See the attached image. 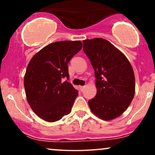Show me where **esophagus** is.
Instances as JSON below:
<instances>
[{
    "instance_id": "1",
    "label": "esophagus",
    "mask_w": 155,
    "mask_h": 155,
    "mask_svg": "<svg viewBox=\"0 0 155 155\" xmlns=\"http://www.w3.org/2000/svg\"><path fill=\"white\" fill-rule=\"evenodd\" d=\"M80 90H81V92L82 91H84V88H85V87L84 86H80Z\"/></svg>"
}]
</instances>
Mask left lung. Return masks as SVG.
Segmentation results:
<instances>
[{
	"mask_svg": "<svg viewBox=\"0 0 155 155\" xmlns=\"http://www.w3.org/2000/svg\"><path fill=\"white\" fill-rule=\"evenodd\" d=\"M83 51L95 71L97 94L88 101L92 113L111 120L128 108L135 94V76L129 60L109 41L101 38L83 41Z\"/></svg>",
	"mask_w": 155,
	"mask_h": 155,
	"instance_id": "1",
	"label": "left lung"
}]
</instances>
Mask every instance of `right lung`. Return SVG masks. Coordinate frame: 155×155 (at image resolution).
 Segmentation results:
<instances>
[{
  "label": "right lung",
  "mask_w": 155,
  "mask_h": 155,
  "mask_svg": "<svg viewBox=\"0 0 155 155\" xmlns=\"http://www.w3.org/2000/svg\"><path fill=\"white\" fill-rule=\"evenodd\" d=\"M82 48L80 41H63L48 44L28 64L24 77L27 101L42 120L54 122L71 111L78 95L69 79L68 63Z\"/></svg>",
  "instance_id": "add662e5"
}]
</instances>
